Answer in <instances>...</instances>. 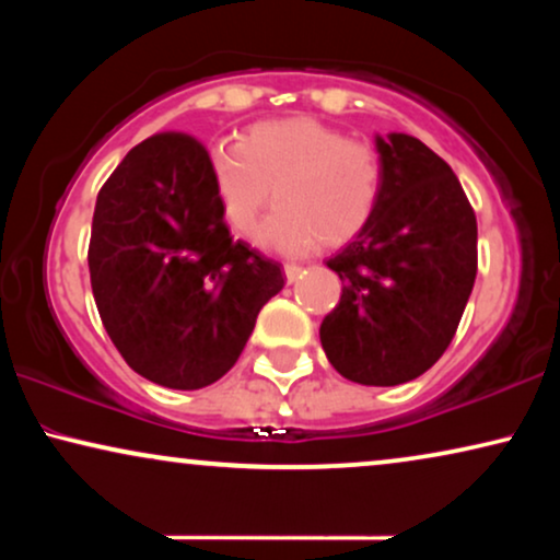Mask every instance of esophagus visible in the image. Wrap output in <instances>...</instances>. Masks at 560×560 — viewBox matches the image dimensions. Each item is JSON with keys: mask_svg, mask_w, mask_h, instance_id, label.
Listing matches in <instances>:
<instances>
[{"mask_svg": "<svg viewBox=\"0 0 560 560\" xmlns=\"http://www.w3.org/2000/svg\"><path fill=\"white\" fill-rule=\"evenodd\" d=\"M282 270H285V278H288V282H298L303 278V267L301 265H285L282 267Z\"/></svg>", "mask_w": 560, "mask_h": 560, "instance_id": "esophagus-1", "label": "esophagus"}]
</instances>
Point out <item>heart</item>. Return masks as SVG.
I'll return each instance as SVG.
<instances>
[{
  "instance_id": "1",
  "label": "heart",
  "mask_w": 560,
  "mask_h": 560,
  "mask_svg": "<svg viewBox=\"0 0 560 560\" xmlns=\"http://www.w3.org/2000/svg\"><path fill=\"white\" fill-rule=\"evenodd\" d=\"M209 178L221 217L242 236L255 232L275 188L278 206L257 244L282 255L349 242L370 224L382 190L377 155L311 117L262 121L244 142L213 144Z\"/></svg>"
}]
</instances>
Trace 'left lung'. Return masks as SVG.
<instances>
[{"instance_id":"8db88e82","label":"left lung","mask_w":560,"mask_h":560,"mask_svg":"<svg viewBox=\"0 0 560 560\" xmlns=\"http://www.w3.org/2000/svg\"><path fill=\"white\" fill-rule=\"evenodd\" d=\"M382 190L370 224L326 259L341 301L320 347L351 382L420 377L454 339L477 278V217L454 171L418 137L374 135Z\"/></svg>"}]
</instances>
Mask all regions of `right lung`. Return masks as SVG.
<instances>
[{"label": "right lung", "instance_id": "obj_1", "mask_svg": "<svg viewBox=\"0 0 560 560\" xmlns=\"http://www.w3.org/2000/svg\"><path fill=\"white\" fill-rule=\"evenodd\" d=\"M102 324L144 380L201 389L240 359L257 313L285 278L232 240L209 178V152L188 135H155L98 190L89 244Z\"/></svg>", "mask_w": 560, "mask_h": 560}]
</instances>
